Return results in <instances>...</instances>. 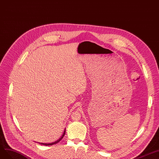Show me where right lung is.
<instances>
[{
	"label": "right lung",
	"instance_id": "obj_1",
	"mask_svg": "<svg viewBox=\"0 0 159 159\" xmlns=\"http://www.w3.org/2000/svg\"><path fill=\"white\" fill-rule=\"evenodd\" d=\"M65 132H66V128L65 129H64V131H63V133H62V134L60 135V137H58L57 139H56V140H55V141H54V142H50V143H41V144H42V145H44V146H52V145H54V144H56V143H58L60 140H61L63 138V137H64V135H65ZM38 143V142H37Z\"/></svg>",
	"mask_w": 159,
	"mask_h": 159
}]
</instances>
